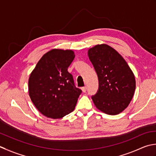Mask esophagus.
Here are the masks:
<instances>
[{"mask_svg": "<svg viewBox=\"0 0 156 156\" xmlns=\"http://www.w3.org/2000/svg\"><path fill=\"white\" fill-rule=\"evenodd\" d=\"M81 90H82L83 92H85V91H87V87H86V86L83 87H81Z\"/></svg>", "mask_w": 156, "mask_h": 156, "instance_id": "obj_1", "label": "esophagus"}]
</instances>
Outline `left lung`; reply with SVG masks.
<instances>
[{"label":"left lung","instance_id":"left-lung-1","mask_svg":"<svg viewBox=\"0 0 156 156\" xmlns=\"http://www.w3.org/2000/svg\"><path fill=\"white\" fill-rule=\"evenodd\" d=\"M88 56L99 81L97 93L91 98L101 112L116 115L131 102L135 90V78L125 60L113 48L98 44L88 50Z\"/></svg>","mask_w":156,"mask_h":156}]
</instances>
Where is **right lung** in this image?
Listing matches in <instances>:
<instances>
[{"label":"right lung","instance_id":"right-lung-1","mask_svg":"<svg viewBox=\"0 0 156 156\" xmlns=\"http://www.w3.org/2000/svg\"><path fill=\"white\" fill-rule=\"evenodd\" d=\"M75 58L71 50L52 49L44 55L31 73L28 89L34 106L43 115L61 119L74 110L80 89L68 67Z\"/></svg>","mask_w":156,"mask_h":156}]
</instances>
